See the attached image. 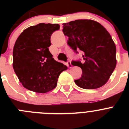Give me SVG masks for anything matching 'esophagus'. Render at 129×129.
<instances>
[{
  "label": "esophagus",
  "mask_w": 129,
  "mask_h": 129,
  "mask_svg": "<svg viewBox=\"0 0 129 129\" xmlns=\"http://www.w3.org/2000/svg\"><path fill=\"white\" fill-rule=\"evenodd\" d=\"M67 67H68V68H72V64H71V62H70V61H68L67 62Z\"/></svg>",
  "instance_id": "obj_1"
}]
</instances>
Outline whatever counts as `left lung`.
Wrapping results in <instances>:
<instances>
[{
	"instance_id": "left-lung-1",
	"label": "left lung",
	"mask_w": 129,
	"mask_h": 129,
	"mask_svg": "<svg viewBox=\"0 0 129 129\" xmlns=\"http://www.w3.org/2000/svg\"><path fill=\"white\" fill-rule=\"evenodd\" d=\"M67 44L76 53L83 52V62L72 61L80 67L82 76L75 83L84 89H95L104 85L116 66V48L110 34L101 24L80 19L64 23Z\"/></svg>"
}]
</instances>
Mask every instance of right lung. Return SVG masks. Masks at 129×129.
<instances>
[{
    "label": "right lung",
    "instance_id": "right-lung-1",
    "mask_svg": "<svg viewBox=\"0 0 129 129\" xmlns=\"http://www.w3.org/2000/svg\"><path fill=\"white\" fill-rule=\"evenodd\" d=\"M58 24L40 23L19 35L13 51V67L23 86L38 93L56 87L58 78L67 67L56 61L49 51L50 37L59 29Z\"/></svg>",
    "mask_w": 129,
    "mask_h": 129
}]
</instances>
